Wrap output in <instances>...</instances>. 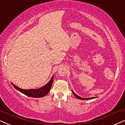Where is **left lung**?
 <instances>
[{"label": "left lung", "mask_w": 125, "mask_h": 125, "mask_svg": "<svg viewBox=\"0 0 125 125\" xmlns=\"http://www.w3.org/2000/svg\"><path fill=\"white\" fill-rule=\"evenodd\" d=\"M72 93H73V94H74V95H75V97H76V98H78V99H80V100H90V99H93V98H94V97H92V98H82V97H80V96H78V95H77L76 93H74V92H73L72 90Z\"/></svg>", "instance_id": "1"}]
</instances>
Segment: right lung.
<instances>
[{
    "label": "right lung",
    "instance_id": "add662e5",
    "mask_svg": "<svg viewBox=\"0 0 125 125\" xmlns=\"http://www.w3.org/2000/svg\"><path fill=\"white\" fill-rule=\"evenodd\" d=\"M53 80V76L52 77L50 81L48 82L47 84H46L45 86L42 87V88L38 89H29V90H25L22 89L18 87L16 85L13 84L12 83V85H13V87L19 91L23 93L24 94L27 95L28 97H35V98H39V97H42L45 96L49 93L50 91L51 86H52Z\"/></svg>",
    "mask_w": 125,
    "mask_h": 125
}]
</instances>
